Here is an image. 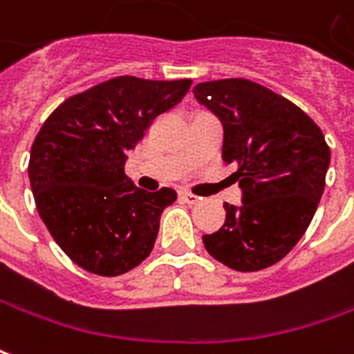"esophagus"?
<instances>
[{
	"label": "esophagus",
	"mask_w": 354,
	"mask_h": 354,
	"mask_svg": "<svg viewBox=\"0 0 354 354\" xmlns=\"http://www.w3.org/2000/svg\"><path fill=\"white\" fill-rule=\"evenodd\" d=\"M180 197H182L185 203H189V205H195V203L201 201V197H197V195L189 194V192H182V194H180Z\"/></svg>",
	"instance_id": "1"
}]
</instances>
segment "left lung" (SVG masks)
<instances>
[{"label": "left lung", "instance_id": "8db88e82", "mask_svg": "<svg viewBox=\"0 0 354 354\" xmlns=\"http://www.w3.org/2000/svg\"><path fill=\"white\" fill-rule=\"evenodd\" d=\"M194 97L224 128L222 159L236 165L241 205L203 236L218 263L257 272L281 261L308 228L326 185L330 147L297 105L243 78L201 82Z\"/></svg>", "mask_w": 354, "mask_h": 354}]
</instances>
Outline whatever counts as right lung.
Listing matches in <instances>:
<instances>
[{"instance_id":"1","label":"right lung","mask_w":354,"mask_h":354,"mask_svg":"<svg viewBox=\"0 0 354 354\" xmlns=\"http://www.w3.org/2000/svg\"><path fill=\"white\" fill-rule=\"evenodd\" d=\"M189 86L118 76L68 97L41 126L28 162L34 201L57 245L84 270L120 276L151 253L176 192L136 187L124 165Z\"/></svg>"}]
</instances>
